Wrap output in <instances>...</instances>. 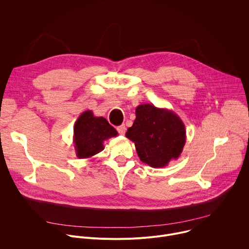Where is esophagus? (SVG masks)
Returning <instances> with one entry per match:
<instances>
[{"label":"esophagus","mask_w":249,"mask_h":249,"mask_svg":"<svg viewBox=\"0 0 249 249\" xmlns=\"http://www.w3.org/2000/svg\"><path fill=\"white\" fill-rule=\"evenodd\" d=\"M116 129H117V131H118V133H119L120 135H124V134H125V132H126V127H125V125H124V124H123V125L118 126Z\"/></svg>","instance_id":"obj_1"}]
</instances>
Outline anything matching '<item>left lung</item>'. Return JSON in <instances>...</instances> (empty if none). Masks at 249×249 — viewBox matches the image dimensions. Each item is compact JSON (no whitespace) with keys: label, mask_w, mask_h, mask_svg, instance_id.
<instances>
[{"label":"left lung","mask_w":249,"mask_h":249,"mask_svg":"<svg viewBox=\"0 0 249 249\" xmlns=\"http://www.w3.org/2000/svg\"><path fill=\"white\" fill-rule=\"evenodd\" d=\"M125 136L135 144L140 160L155 168L164 167L171 160L178 159L186 142L180 117L149 103L136 108V119Z\"/></svg>","instance_id":"obj_1"}]
</instances>
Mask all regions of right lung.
Segmentation results:
<instances>
[{
	"label": "right lung",
	"instance_id": "1",
	"mask_svg": "<svg viewBox=\"0 0 249 249\" xmlns=\"http://www.w3.org/2000/svg\"><path fill=\"white\" fill-rule=\"evenodd\" d=\"M118 135L114 127L91 110L83 112L74 126V144L79 159H90L103 149V142Z\"/></svg>",
	"mask_w": 249,
	"mask_h": 249
}]
</instances>
